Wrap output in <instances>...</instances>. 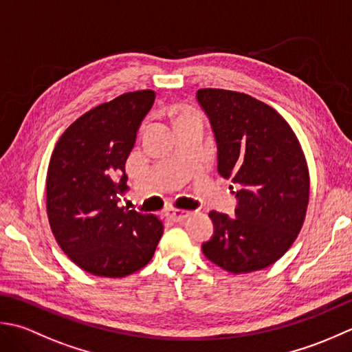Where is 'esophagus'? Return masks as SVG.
Masks as SVG:
<instances>
[{
    "label": "esophagus",
    "mask_w": 352,
    "mask_h": 352,
    "mask_svg": "<svg viewBox=\"0 0 352 352\" xmlns=\"http://www.w3.org/2000/svg\"><path fill=\"white\" fill-rule=\"evenodd\" d=\"M168 219H171L173 221H184L186 217L191 216L190 211H184V210H171L167 212Z\"/></svg>",
    "instance_id": "34e87169"
}]
</instances>
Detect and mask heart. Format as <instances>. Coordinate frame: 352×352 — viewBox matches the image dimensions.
<instances>
[{"instance_id":"b5f03b06","label":"heart","mask_w":352,"mask_h":352,"mask_svg":"<svg viewBox=\"0 0 352 352\" xmlns=\"http://www.w3.org/2000/svg\"><path fill=\"white\" fill-rule=\"evenodd\" d=\"M191 113H196V112H192V111H184L177 118H181V117H184V116H191Z\"/></svg>"}]
</instances>
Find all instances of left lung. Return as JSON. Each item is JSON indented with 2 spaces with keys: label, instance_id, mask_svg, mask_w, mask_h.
Wrapping results in <instances>:
<instances>
[{
  "label": "left lung",
  "instance_id": "8db88e82",
  "mask_svg": "<svg viewBox=\"0 0 352 352\" xmlns=\"http://www.w3.org/2000/svg\"><path fill=\"white\" fill-rule=\"evenodd\" d=\"M197 100L219 146V173L236 184L235 219L211 211L216 231L202 250L234 275L278 261L302 229L310 173L290 124L274 107L243 92L202 88Z\"/></svg>",
  "mask_w": 352,
  "mask_h": 352
}]
</instances>
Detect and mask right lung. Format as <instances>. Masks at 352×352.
I'll list each match as a JSON object with an SVG mask.
<instances>
[{"instance_id":"1","label":"right lung","mask_w":352,"mask_h":352,"mask_svg":"<svg viewBox=\"0 0 352 352\" xmlns=\"http://www.w3.org/2000/svg\"><path fill=\"white\" fill-rule=\"evenodd\" d=\"M155 91L126 92L78 117L56 142L47 171V216L57 245L82 270L123 278L148 264L160 217L120 206L126 160Z\"/></svg>"}]
</instances>
